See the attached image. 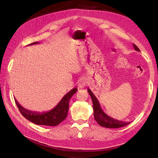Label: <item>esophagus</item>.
Instances as JSON below:
<instances>
[{"instance_id":"1","label":"esophagus","mask_w":158,"mask_h":158,"mask_svg":"<svg viewBox=\"0 0 158 158\" xmlns=\"http://www.w3.org/2000/svg\"><path fill=\"white\" fill-rule=\"evenodd\" d=\"M85 85H86V82H85V80L84 78L80 79L78 82V87L79 88H83L85 86Z\"/></svg>"}]
</instances>
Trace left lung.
<instances>
[{
	"instance_id": "left-lung-1",
	"label": "left lung",
	"mask_w": 158,
	"mask_h": 158,
	"mask_svg": "<svg viewBox=\"0 0 158 158\" xmlns=\"http://www.w3.org/2000/svg\"><path fill=\"white\" fill-rule=\"evenodd\" d=\"M133 47L136 51L139 52L140 51L136 45L133 44ZM88 92L92 99L94 118L100 126L110 128H116L123 127L128 125L129 123H131V122H123L118 121L107 115L102 110L97 98L95 96V95L92 93V91L88 88Z\"/></svg>"
}]
</instances>
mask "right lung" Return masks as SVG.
<instances>
[{"mask_svg": "<svg viewBox=\"0 0 158 158\" xmlns=\"http://www.w3.org/2000/svg\"><path fill=\"white\" fill-rule=\"evenodd\" d=\"M37 44H39V42H34L28 45V46ZM77 90L78 89L76 88L71 89L69 92L64 95L60 102L53 109L42 113L32 111L25 109L20 106L16 99H15V102L19 111L27 120L38 125L54 127L59 125L67 117L70 99L71 97L77 92Z\"/></svg>", "mask_w": 158, "mask_h": 158, "instance_id": "right-lung-1", "label": "right lung"}]
</instances>
